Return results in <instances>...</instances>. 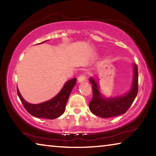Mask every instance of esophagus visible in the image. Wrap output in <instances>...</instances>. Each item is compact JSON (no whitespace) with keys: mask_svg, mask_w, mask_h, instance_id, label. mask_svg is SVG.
Listing matches in <instances>:
<instances>
[{"mask_svg":"<svg viewBox=\"0 0 156 156\" xmlns=\"http://www.w3.org/2000/svg\"><path fill=\"white\" fill-rule=\"evenodd\" d=\"M85 76L84 75H80L79 76L78 78V82L79 83H83V82L85 80Z\"/></svg>","mask_w":156,"mask_h":156,"instance_id":"1","label":"esophagus"}]
</instances>
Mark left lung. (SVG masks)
Wrapping results in <instances>:
<instances>
[{
    "instance_id": "1",
    "label": "left lung",
    "mask_w": 156,
    "mask_h": 156,
    "mask_svg": "<svg viewBox=\"0 0 156 156\" xmlns=\"http://www.w3.org/2000/svg\"><path fill=\"white\" fill-rule=\"evenodd\" d=\"M133 76L131 86L126 94L114 97L105 96L100 91L98 82L93 77L89 81L93 84V98L89 105L92 113L99 117L107 118L118 116L126 113L133 103L138 91V66L133 64Z\"/></svg>"
}]
</instances>
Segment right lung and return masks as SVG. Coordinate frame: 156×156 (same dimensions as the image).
Wrapping results in <instances>:
<instances>
[{
	"label": "right lung",
	"mask_w": 156,
	"mask_h": 156,
	"mask_svg": "<svg viewBox=\"0 0 156 156\" xmlns=\"http://www.w3.org/2000/svg\"><path fill=\"white\" fill-rule=\"evenodd\" d=\"M46 41H44L41 44L45 43ZM76 80L77 79L74 78L67 81L61 90L56 96L51 100L39 104L29 103L21 96L18 88L17 93L23 106L31 115L40 118H47L51 120L56 119L64 113L68 98L76 83Z\"/></svg>",
	"instance_id": "right-lung-1"
}]
</instances>
